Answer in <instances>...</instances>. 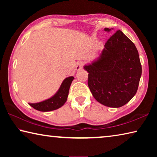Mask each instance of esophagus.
Wrapping results in <instances>:
<instances>
[{
	"label": "esophagus",
	"instance_id": "obj_1",
	"mask_svg": "<svg viewBox=\"0 0 157 157\" xmlns=\"http://www.w3.org/2000/svg\"><path fill=\"white\" fill-rule=\"evenodd\" d=\"M84 65V62H82V61H79V62H78L76 63V66H75V68L77 71H79V69H81L82 68V66Z\"/></svg>",
	"mask_w": 157,
	"mask_h": 157
}]
</instances>
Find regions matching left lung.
Masks as SVG:
<instances>
[{
    "instance_id": "left-lung-1",
    "label": "left lung",
    "mask_w": 157,
    "mask_h": 157,
    "mask_svg": "<svg viewBox=\"0 0 157 157\" xmlns=\"http://www.w3.org/2000/svg\"><path fill=\"white\" fill-rule=\"evenodd\" d=\"M111 29L105 28L110 32ZM89 73L88 86L98 102L118 108L127 104L136 94L142 67L134 44L121 30L105 45L100 56L84 66Z\"/></svg>"
}]
</instances>
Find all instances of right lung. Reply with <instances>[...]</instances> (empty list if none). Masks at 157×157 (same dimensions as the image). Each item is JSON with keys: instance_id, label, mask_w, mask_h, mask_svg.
<instances>
[{"instance_id": "obj_1", "label": "right lung", "mask_w": 157, "mask_h": 157, "mask_svg": "<svg viewBox=\"0 0 157 157\" xmlns=\"http://www.w3.org/2000/svg\"><path fill=\"white\" fill-rule=\"evenodd\" d=\"M73 79L74 77H68L62 82L59 90L53 96L40 102L28 103L29 105L36 110L44 112L57 109L62 107L67 100L69 89Z\"/></svg>"}]
</instances>
